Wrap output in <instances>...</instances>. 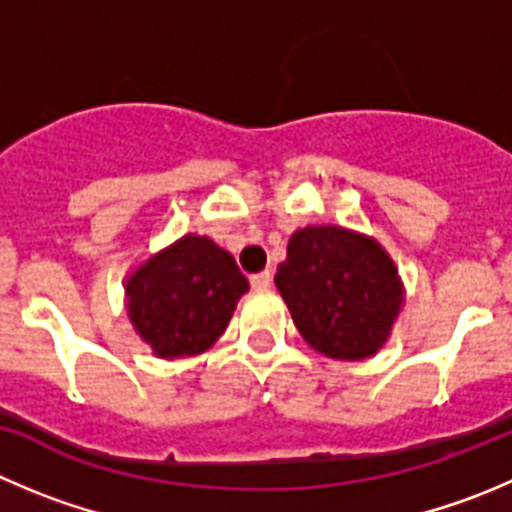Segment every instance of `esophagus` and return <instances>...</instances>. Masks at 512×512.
<instances>
[{
    "instance_id": "34e87169",
    "label": "esophagus",
    "mask_w": 512,
    "mask_h": 512,
    "mask_svg": "<svg viewBox=\"0 0 512 512\" xmlns=\"http://www.w3.org/2000/svg\"><path fill=\"white\" fill-rule=\"evenodd\" d=\"M251 286L253 291H266L271 286V274L269 271H261V274L251 276Z\"/></svg>"
}]
</instances>
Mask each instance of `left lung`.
<instances>
[{"label":"left lung","instance_id":"left-lung-1","mask_svg":"<svg viewBox=\"0 0 512 512\" xmlns=\"http://www.w3.org/2000/svg\"><path fill=\"white\" fill-rule=\"evenodd\" d=\"M274 281L306 344L337 362L374 357L405 301L382 243L332 223L291 233Z\"/></svg>","mask_w":512,"mask_h":512}]
</instances>
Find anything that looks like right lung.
Returning a JSON list of instances; mask_svg holds the SVG:
<instances>
[{
  "instance_id": "add662e5",
  "label": "right lung",
  "mask_w": 512,
  "mask_h": 512,
  "mask_svg": "<svg viewBox=\"0 0 512 512\" xmlns=\"http://www.w3.org/2000/svg\"><path fill=\"white\" fill-rule=\"evenodd\" d=\"M246 291L248 279L226 248L186 233L130 271L125 306L155 357L186 359L218 342Z\"/></svg>"
}]
</instances>
